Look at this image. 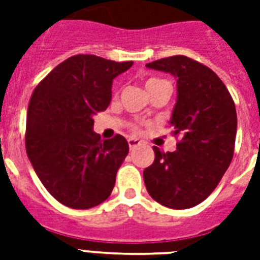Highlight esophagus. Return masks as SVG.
Here are the masks:
<instances>
[{"label": "esophagus", "mask_w": 260, "mask_h": 260, "mask_svg": "<svg viewBox=\"0 0 260 260\" xmlns=\"http://www.w3.org/2000/svg\"><path fill=\"white\" fill-rule=\"evenodd\" d=\"M128 144H129V148L132 150V148H136L139 147L140 144H142V142L139 140V139H135V138H131L128 139Z\"/></svg>", "instance_id": "esophagus-1"}]
</instances>
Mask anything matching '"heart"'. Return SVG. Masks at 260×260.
I'll return each instance as SVG.
<instances>
[{
	"mask_svg": "<svg viewBox=\"0 0 260 260\" xmlns=\"http://www.w3.org/2000/svg\"><path fill=\"white\" fill-rule=\"evenodd\" d=\"M162 82V80H159V79H148L147 82H146V88H150L151 86H154V84H156V83Z\"/></svg>",
	"mask_w": 260,
	"mask_h": 260,
	"instance_id": "obj_1",
	"label": "heart"
}]
</instances>
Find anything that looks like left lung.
<instances>
[{
  "mask_svg": "<svg viewBox=\"0 0 260 260\" xmlns=\"http://www.w3.org/2000/svg\"><path fill=\"white\" fill-rule=\"evenodd\" d=\"M177 79V102L170 124L180 136L177 150L162 152L143 178L154 201L169 209H189L215 189L235 152L237 114L222 80L209 67L173 55L146 65Z\"/></svg>",
  "mask_w": 260,
  "mask_h": 260,
  "instance_id": "1",
  "label": "left lung"
}]
</instances>
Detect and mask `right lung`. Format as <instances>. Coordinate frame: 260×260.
Masks as SVG:
<instances>
[{
  "label": "right lung",
  "mask_w": 260,
  "mask_h": 260,
  "mask_svg": "<svg viewBox=\"0 0 260 260\" xmlns=\"http://www.w3.org/2000/svg\"><path fill=\"white\" fill-rule=\"evenodd\" d=\"M92 54L57 65L34 90L25 150L49 193L67 207L91 209L108 199L129 146L124 136L101 140L92 117L112 99L113 79L132 67Z\"/></svg>",
  "instance_id": "right-lung-1"
}]
</instances>
